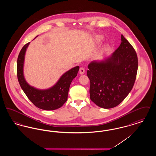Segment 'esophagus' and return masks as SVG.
I'll use <instances>...</instances> for the list:
<instances>
[{
    "mask_svg": "<svg viewBox=\"0 0 156 156\" xmlns=\"http://www.w3.org/2000/svg\"><path fill=\"white\" fill-rule=\"evenodd\" d=\"M80 71V73L81 74H83L85 73V69L83 67H81V68H80V71Z\"/></svg>",
    "mask_w": 156,
    "mask_h": 156,
    "instance_id": "1",
    "label": "esophagus"
}]
</instances>
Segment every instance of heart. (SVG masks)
I'll list each match as a JSON object with an SVG mask.
<instances>
[{
  "instance_id": "b5f03b06",
  "label": "heart",
  "mask_w": 156,
  "mask_h": 156,
  "mask_svg": "<svg viewBox=\"0 0 156 156\" xmlns=\"http://www.w3.org/2000/svg\"><path fill=\"white\" fill-rule=\"evenodd\" d=\"M102 38H103V37H102V36H98L97 38V41H100L101 40H102Z\"/></svg>"
}]
</instances>
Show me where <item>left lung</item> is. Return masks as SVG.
<instances>
[{
  "mask_svg": "<svg viewBox=\"0 0 156 156\" xmlns=\"http://www.w3.org/2000/svg\"><path fill=\"white\" fill-rule=\"evenodd\" d=\"M121 44L110 57L88 65L90 99L105 109L116 107L133 88L138 68L137 54L121 35Z\"/></svg>",
  "mask_w": 156,
  "mask_h": 156,
  "instance_id": "8db88e82",
  "label": "left lung"
}]
</instances>
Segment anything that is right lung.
<instances>
[{"label":"right lung","mask_w":156,"mask_h":156,"mask_svg":"<svg viewBox=\"0 0 156 156\" xmlns=\"http://www.w3.org/2000/svg\"><path fill=\"white\" fill-rule=\"evenodd\" d=\"M30 43L23 47L17 61V75L20 85L30 101L37 108L51 111L61 108L67 101L72 81L77 75L80 67L76 66L62 75L58 81L49 89L40 90L29 85L23 75V64L26 49Z\"/></svg>","instance_id":"right-lung-1"}]
</instances>
